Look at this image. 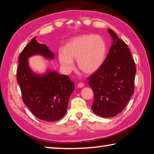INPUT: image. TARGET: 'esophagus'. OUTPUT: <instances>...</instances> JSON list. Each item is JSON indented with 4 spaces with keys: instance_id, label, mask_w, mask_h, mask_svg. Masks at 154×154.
<instances>
[{
    "instance_id": "1",
    "label": "esophagus",
    "mask_w": 154,
    "mask_h": 154,
    "mask_svg": "<svg viewBox=\"0 0 154 154\" xmlns=\"http://www.w3.org/2000/svg\"><path fill=\"white\" fill-rule=\"evenodd\" d=\"M83 86H84V83H79L77 84L78 88H83Z\"/></svg>"
}]
</instances>
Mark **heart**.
Returning a JSON list of instances; mask_svg holds the SVG:
<instances>
[{
    "mask_svg": "<svg viewBox=\"0 0 154 154\" xmlns=\"http://www.w3.org/2000/svg\"><path fill=\"white\" fill-rule=\"evenodd\" d=\"M106 53V43L102 37L93 35L72 38L65 49L58 51V59L64 71L73 70L72 59L77 60V66L84 73L92 74L100 69Z\"/></svg>",
    "mask_w": 154,
    "mask_h": 154,
    "instance_id": "heart-1",
    "label": "heart"
}]
</instances>
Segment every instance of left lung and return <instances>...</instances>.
<instances>
[{"mask_svg": "<svg viewBox=\"0 0 154 154\" xmlns=\"http://www.w3.org/2000/svg\"><path fill=\"white\" fill-rule=\"evenodd\" d=\"M113 39L102 66L88 78L94 93L92 111L103 118H111L123 111L134 92L136 66L128 45L113 30Z\"/></svg>", "mask_w": 154, "mask_h": 154, "instance_id": "1", "label": "left lung"}]
</instances>
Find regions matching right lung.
<instances>
[{"instance_id": "obj_1", "label": "right lung", "mask_w": 154, "mask_h": 154, "mask_svg": "<svg viewBox=\"0 0 154 154\" xmlns=\"http://www.w3.org/2000/svg\"><path fill=\"white\" fill-rule=\"evenodd\" d=\"M34 37L21 52L18 59L17 81L23 102L38 119L54 122L61 119L66 113L69 97L75 89L69 76L56 71L39 75L31 71L28 58L35 54L54 58V54L45 45Z\"/></svg>"}]
</instances>
